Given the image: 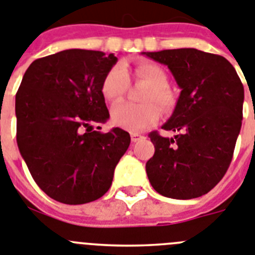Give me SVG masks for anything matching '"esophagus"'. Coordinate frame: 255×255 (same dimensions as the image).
Segmentation results:
<instances>
[{"label": "esophagus", "instance_id": "1", "mask_svg": "<svg viewBox=\"0 0 255 255\" xmlns=\"http://www.w3.org/2000/svg\"><path fill=\"white\" fill-rule=\"evenodd\" d=\"M143 138H144V136L138 134V133H130V139H132V142H138Z\"/></svg>", "mask_w": 255, "mask_h": 255}]
</instances>
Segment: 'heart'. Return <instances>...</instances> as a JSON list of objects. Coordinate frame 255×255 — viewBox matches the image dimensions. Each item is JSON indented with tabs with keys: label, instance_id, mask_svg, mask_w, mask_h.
Masks as SVG:
<instances>
[{
	"label": "heart",
	"instance_id": "b5f03b06",
	"mask_svg": "<svg viewBox=\"0 0 255 255\" xmlns=\"http://www.w3.org/2000/svg\"><path fill=\"white\" fill-rule=\"evenodd\" d=\"M134 79L147 84L142 94V104L121 103L112 109V121L116 126L129 132H139L155 125L160 118L157 103L164 111L174 104L173 93L166 86L167 76L159 65L152 62H139L133 71ZM129 86V76L125 65L117 63L108 71L102 84V93L109 102H118Z\"/></svg>",
	"mask_w": 255,
	"mask_h": 255
}]
</instances>
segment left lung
<instances>
[{
	"label": "left lung",
	"instance_id": "left-lung-1",
	"mask_svg": "<svg viewBox=\"0 0 255 255\" xmlns=\"http://www.w3.org/2000/svg\"><path fill=\"white\" fill-rule=\"evenodd\" d=\"M167 66L180 95L162 129L151 132L155 153L146 162L153 189L174 199L208 193L222 179L233 159L243 121L244 86L222 56L194 48L142 52Z\"/></svg>",
	"mask_w": 255,
	"mask_h": 255
}]
</instances>
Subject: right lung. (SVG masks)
Returning <instances> with one entry per match:
<instances>
[{
	"mask_svg": "<svg viewBox=\"0 0 255 255\" xmlns=\"http://www.w3.org/2000/svg\"><path fill=\"white\" fill-rule=\"evenodd\" d=\"M117 61L99 50H62L35 59L16 93L20 153L39 188L61 203L104 196L129 146L121 128L93 129L109 119L102 84Z\"/></svg>",
	"mask_w": 255,
	"mask_h": 255,
	"instance_id": "obj_1",
	"label": "right lung"
}]
</instances>
